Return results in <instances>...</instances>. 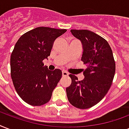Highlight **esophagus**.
<instances>
[{
	"label": "esophagus",
	"instance_id": "34e87169",
	"mask_svg": "<svg viewBox=\"0 0 129 129\" xmlns=\"http://www.w3.org/2000/svg\"><path fill=\"white\" fill-rule=\"evenodd\" d=\"M62 75L63 76H67L69 75L68 72H67L66 71H64V70H63L62 71Z\"/></svg>",
	"mask_w": 129,
	"mask_h": 129
}]
</instances>
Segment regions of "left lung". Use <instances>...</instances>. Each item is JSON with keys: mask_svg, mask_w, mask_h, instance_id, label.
I'll return each instance as SVG.
<instances>
[{"mask_svg": "<svg viewBox=\"0 0 129 129\" xmlns=\"http://www.w3.org/2000/svg\"><path fill=\"white\" fill-rule=\"evenodd\" d=\"M74 37L81 41V60L87 66L80 81L70 74L72 83L66 88L69 102L74 107L87 109L98 104L110 88L116 70L112 51L102 36L87 29H71Z\"/></svg>", "mask_w": 129, "mask_h": 129, "instance_id": "obj_1", "label": "left lung"}]
</instances>
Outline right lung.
<instances>
[{"instance_id":"obj_1","label":"right lung","mask_w":129,"mask_h":129,"mask_svg":"<svg viewBox=\"0 0 129 129\" xmlns=\"http://www.w3.org/2000/svg\"><path fill=\"white\" fill-rule=\"evenodd\" d=\"M66 31L36 27L23 34L15 45L11 55V76L17 93L27 104L39 106L51 100L62 72L49 70L43 61L50 55L56 38Z\"/></svg>"}]
</instances>
